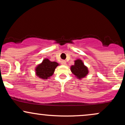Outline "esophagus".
Segmentation results:
<instances>
[{
    "label": "esophagus",
    "mask_w": 125,
    "mask_h": 125,
    "mask_svg": "<svg viewBox=\"0 0 125 125\" xmlns=\"http://www.w3.org/2000/svg\"><path fill=\"white\" fill-rule=\"evenodd\" d=\"M61 63L62 64H63V65H66V62L65 61H62Z\"/></svg>",
    "instance_id": "34e87169"
}]
</instances>
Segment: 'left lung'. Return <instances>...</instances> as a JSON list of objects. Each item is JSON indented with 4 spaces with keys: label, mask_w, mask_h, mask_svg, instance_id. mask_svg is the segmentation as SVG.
Masks as SVG:
<instances>
[{
    "label": "left lung",
    "mask_w": 125,
    "mask_h": 125,
    "mask_svg": "<svg viewBox=\"0 0 125 125\" xmlns=\"http://www.w3.org/2000/svg\"><path fill=\"white\" fill-rule=\"evenodd\" d=\"M71 71L79 79H82L86 76L89 73L88 68L84 65L83 61L81 59H77L74 61V64L71 66Z\"/></svg>",
    "instance_id": "left-lung-1"
}]
</instances>
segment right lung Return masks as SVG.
Wrapping results in <instances>:
<instances>
[{
	"mask_svg": "<svg viewBox=\"0 0 125 125\" xmlns=\"http://www.w3.org/2000/svg\"><path fill=\"white\" fill-rule=\"evenodd\" d=\"M58 65L59 63L56 62H52L48 59H44L41 63L36 67V74L42 79H48L53 75L55 69Z\"/></svg>",
	"mask_w": 125,
	"mask_h": 125,
	"instance_id": "right-lung-1",
	"label": "right lung"
}]
</instances>
